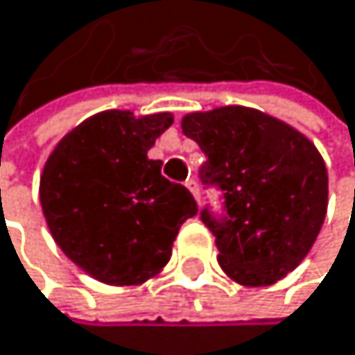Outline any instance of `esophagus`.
<instances>
[{
	"mask_svg": "<svg viewBox=\"0 0 355 355\" xmlns=\"http://www.w3.org/2000/svg\"><path fill=\"white\" fill-rule=\"evenodd\" d=\"M185 187L191 191V196H193V198H196V202H200V191H198V181H196V179H187L185 181Z\"/></svg>",
	"mask_w": 355,
	"mask_h": 355,
	"instance_id": "obj_1",
	"label": "esophagus"
}]
</instances>
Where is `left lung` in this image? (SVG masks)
Listing matches in <instances>:
<instances>
[{
	"mask_svg": "<svg viewBox=\"0 0 355 355\" xmlns=\"http://www.w3.org/2000/svg\"><path fill=\"white\" fill-rule=\"evenodd\" d=\"M207 162L205 185L224 191L226 216L200 220L216 235L220 267L245 286L284 278L309 254L328 209V170L309 137L259 110L228 105L181 120Z\"/></svg>",
	"mask_w": 355,
	"mask_h": 355,
	"instance_id": "left-lung-1",
	"label": "left lung"
}]
</instances>
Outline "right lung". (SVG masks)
Instances as JSON below:
<instances>
[{"mask_svg": "<svg viewBox=\"0 0 355 355\" xmlns=\"http://www.w3.org/2000/svg\"><path fill=\"white\" fill-rule=\"evenodd\" d=\"M172 114L90 116L53 148L40 205L55 243L92 278L129 286L157 276L185 220L198 213L187 187L162 176L148 150Z\"/></svg>", "mask_w": 355, "mask_h": 355, "instance_id": "add662e5", "label": "right lung"}]
</instances>
